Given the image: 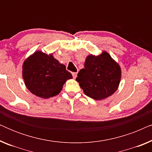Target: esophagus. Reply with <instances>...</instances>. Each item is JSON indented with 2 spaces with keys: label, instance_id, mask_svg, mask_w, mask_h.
Here are the masks:
<instances>
[{
  "label": "esophagus",
  "instance_id": "1",
  "mask_svg": "<svg viewBox=\"0 0 152 152\" xmlns=\"http://www.w3.org/2000/svg\"><path fill=\"white\" fill-rule=\"evenodd\" d=\"M72 77L75 79L77 77V72H72Z\"/></svg>",
  "mask_w": 152,
  "mask_h": 152
}]
</instances>
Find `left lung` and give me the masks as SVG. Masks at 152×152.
I'll use <instances>...</instances> for the list:
<instances>
[{
    "instance_id": "left-lung-1",
    "label": "left lung",
    "mask_w": 152,
    "mask_h": 152,
    "mask_svg": "<svg viewBox=\"0 0 152 152\" xmlns=\"http://www.w3.org/2000/svg\"><path fill=\"white\" fill-rule=\"evenodd\" d=\"M121 79V68L110 55L103 51L101 55L87 56L84 68L80 70L77 82L85 95L101 100L115 92Z\"/></svg>"
}]
</instances>
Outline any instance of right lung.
I'll return each instance as SVG.
<instances>
[{"mask_svg": "<svg viewBox=\"0 0 152 152\" xmlns=\"http://www.w3.org/2000/svg\"><path fill=\"white\" fill-rule=\"evenodd\" d=\"M23 78L31 93L47 99L59 94L66 80L72 77L66 66L53 57V54L37 51L25 60Z\"/></svg>", "mask_w": 152, "mask_h": 152, "instance_id": "right-lung-1", "label": "right lung"}]
</instances>
